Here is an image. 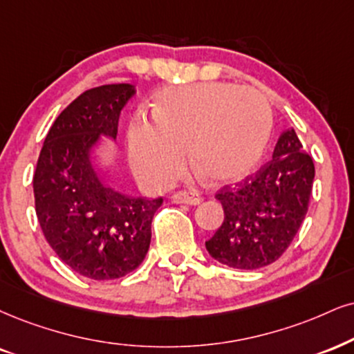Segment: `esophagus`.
<instances>
[{"label":"esophagus","mask_w":354,"mask_h":354,"mask_svg":"<svg viewBox=\"0 0 354 354\" xmlns=\"http://www.w3.org/2000/svg\"><path fill=\"white\" fill-rule=\"evenodd\" d=\"M172 200L176 203H185V205H198L202 203V197L198 194H189V192H178V194L172 195Z\"/></svg>","instance_id":"34e87169"}]
</instances>
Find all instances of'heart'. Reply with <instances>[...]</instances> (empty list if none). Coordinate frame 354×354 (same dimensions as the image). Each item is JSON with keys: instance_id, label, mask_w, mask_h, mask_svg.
<instances>
[{"instance_id": "1", "label": "heart", "mask_w": 354, "mask_h": 354, "mask_svg": "<svg viewBox=\"0 0 354 354\" xmlns=\"http://www.w3.org/2000/svg\"><path fill=\"white\" fill-rule=\"evenodd\" d=\"M272 113L261 91L230 84L165 88L152 102V123L136 118L128 128L129 164L139 178L165 185L182 165V149L215 185L239 182L263 159Z\"/></svg>"}]
</instances>
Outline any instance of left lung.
Listing matches in <instances>:
<instances>
[{"instance_id":"obj_1","label":"left lung","mask_w":354,"mask_h":354,"mask_svg":"<svg viewBox=\"0 0 354 354\" xmlns=\"http://www.w3.org/2000/svg\"><path fill=\"white\" fill-rule=\"evenodd\" d=\"M315 165L294 129L283 131L272 160L236 187L216 194L225 220L205 243L218 263L234 269L272 264L290 246L310 202Z\"/></svg>"}]
</instances>
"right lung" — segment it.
Wrapping results in <instances>:
<instances>
[{"mask_svg":"<svg viewBox=\"0 0 354 354\" xmlns=\"http://www.w3.org/2000/svg\"><path fill=\"white\" fill-rule=\"evenodd\" d=\"M136 93L129 84L86 90L57 116L34 172V200L55 254L93 281L123 277L142 263L162 198L120 194L104 184L93 159L100 136L116 139L118 120Z\"/></svg>","mask_w":354,"mask_h":354,"instance_id":"1","label":"right lung"}]
</instances>
